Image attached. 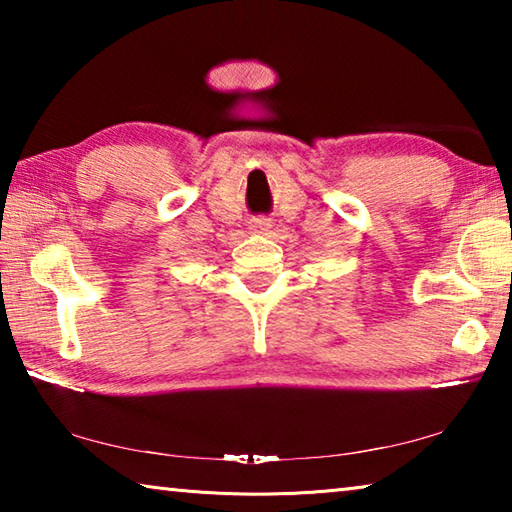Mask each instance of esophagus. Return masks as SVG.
<instances>
[{"label":"esophagus","instance_id":"esophagus-1","mask_svg":"<svg viewBox=\"0 0 512 512\" xmlns=\"http://www.w3.org/2000/svg\"><path fill=\"white\" fill-rule=\"evenodd\" d=\"M250 230L259 232V235H266V232L271 230V219H266V216H259V219H253V223H250Z\"/></svg>","mask_w":512,"mask_h":512}]
</instances>
